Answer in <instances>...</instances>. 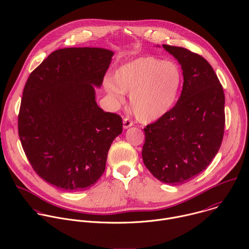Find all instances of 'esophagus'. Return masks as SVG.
Returning a JSON list of instances; mask_svg holds the SVG:
<instances>
[{
  "label": "esophagus",
  "instance_id": "1",
  "mask_svg": "<svg viewBox=\"0 0 249 249\" xmlns=\"http://www.w3.org/2000/svg\"><path fill=\"white\" fill-rule=\"evenodd\" d=\"M132 126H133V122L129 118H125L123 120V128L124 129H128V128H130Z\"/></svg>",
  "mask_w": 249,
  "mask_h": 249
}]
</instances>
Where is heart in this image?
Instances as JSON below:
<instances>
[{
    "instance_id": "obj_1",
    "label": "heart",
    "mask_w": 249,
    "mask_h": 249,
    "mask_svg": "<svg viewBox=\"0 0 249 249\" xmlns=\"http://www.w3.org/2000/svg\"><path fill=\"white\" fill-rule=\"evenodd\" d=\"M183 83V71L174 61L154 56L139 57L120 66L112 81L107 80V93L117 103L130 94V106L142 122L156 121L175 106Z\"/></svg>"
}]
</instances>
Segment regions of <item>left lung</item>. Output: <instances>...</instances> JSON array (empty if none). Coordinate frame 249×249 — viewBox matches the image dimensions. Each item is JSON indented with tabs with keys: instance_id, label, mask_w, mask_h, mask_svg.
Wrapping results in <instances>:
<instances>
[{
	"instance_id": "obj_1",
	"label": "left lung",
	"mask_w": 249,
	"mask_h": 249,
	"mask_svg": "<svg viewBox=\"0 0 249 249\" xmlns=\"http://www.w3.org/2000/svg\"><path fill=\"white\" fill-rule=\"evenodd\" d=\"M181 64L183 90L175 107L147 125L145 167L159 181L182 185L207 168L224 136L225 95L209 62L185 48L162 45Z\"/></svg>"
}]
</instances>
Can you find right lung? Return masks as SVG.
Instances as JSON below:
<instances>
[{"label":"right lung","mask_w":249,"mask_h":249,"mask_svg":"<svg viewBox=\"0 0 249 249\" xmlns=\"http://www.w3.org/2000/svg\"><path fill=\"white\" fill-rule=\"evenodd\" d=\"M113 52L65 48L30 74L22 94L18 135L35 172L63 191L92 187L122 133V118L96 102Z\"/></svg>","instance_id":"1"}]
</instances>
